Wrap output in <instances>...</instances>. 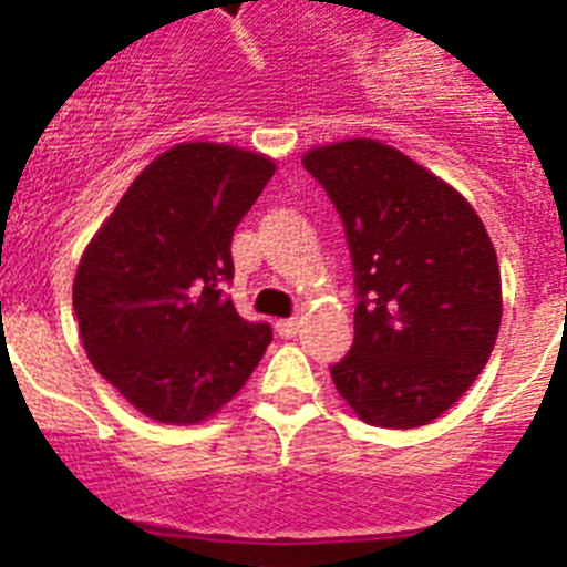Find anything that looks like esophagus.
Listing matches in <instances>:
<instances>
[{"instance_id": "obj_1", "label": "esophagus", "mask_w": 567, "mask_h": 567, "mask_svg": "<svg viewBox=\"0 0 567 567\" xmlns=\"http://www.w3.org/2000/svg\"><path fill=\"white\" fill-rule=\"evenodd\" d=\"M299 332V319H282L277 321V336L279 338H293Z\"/></svg>"}]
</instances>
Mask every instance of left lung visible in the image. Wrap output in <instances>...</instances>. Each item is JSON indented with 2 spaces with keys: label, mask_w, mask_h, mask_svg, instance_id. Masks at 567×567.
I'll return each instance as SVG.
<instances>
[{
  "label": "left lung",
  "mask_w": 567,
  "mask_h": 567,
  "mask_svg": "<svg viewBox=\"0 0 567 567\" xmlns=\"http://www.w3.org/2000/svg\"><path fill=\"white\" fill-rule=\"evenodd\" d=\"M341 215L355 271V341L330 374L363 422L420 427L486 367L501 327V271L473 206L374 140L301 158Z\"/></svg>",
  "instance_id": "left-lung-1"
}]
</instances>
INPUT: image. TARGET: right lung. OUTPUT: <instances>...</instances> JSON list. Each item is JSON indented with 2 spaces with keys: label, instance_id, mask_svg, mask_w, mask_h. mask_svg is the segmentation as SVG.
<instances>
[{
  "label": "right lung",
  "instance_id": "add662e5",
  "mask_svg": "<svg viewBox=\"0 0 567 567\" xmlns=\"http://www.w3.org/2000/svg\"><path fill=\"white\" fill-rule=\"evenodd\" d=\"M274 176L259 153L212 142L151 162L89 243L72 305L100 374L145 416L195 425L246 385L274 332L226 285L231 235Z\"/></svg>",
  "mask_w": 567,
  "mask_h": 567
}]
</instances>
